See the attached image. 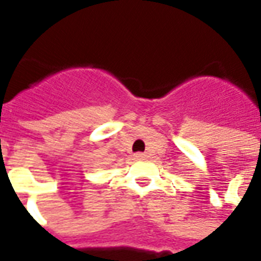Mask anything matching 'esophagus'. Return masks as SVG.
<instances>
[{"instance_id":"obj_1","label":"esophagus","mask_w":261,"mask_h":261,"mask_svg":"<svg viewBox=\"0 0 261 261\" xmlns=\"http://www.w3.org/2000/svg\"><path fill=\"white\" fill-rule=\"evenodd\" d=\"M145 156H147V155H145V153H142V152L136 153V158L137 159H144V158H145Z\"/></svg>"}]
</instances>
